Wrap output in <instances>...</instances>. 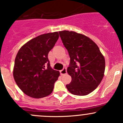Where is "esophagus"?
<instances>
[{"instance_id":"obj_1","label":"esophagus","mask_w":123,"mask_h":123,"mask_svg":"<svg viewBox=\"0 0 123 123\" xmlns=\"http://www.w3.org/2000/svg\"><path fill=\"white\" fill-rule=\"evenodd\" d=\"M67 69L65 68H64L63 69L61 70L60 71V74L61 75H65V74H67Z\"/></svg>"}]
</instances>
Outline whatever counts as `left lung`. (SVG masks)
I'll use <instances>...</instances> for the list:
<instances>
[{
    "mask_svg": "<svg viewBox=\"0 0 123 123\" xmlns=\"http://www.w3.org/2000/svg\"><path fill=\"white\" fill-rule=\"evenodd\" d=\"M70 57L67 72L72 78L67 89L75 95L85 96L99 85L104 76L105 59L99 47L87 36L75 31H59Z\"/></svg>",
    "mask_w": 123,
    "mask_h": 123,
    "instance_id": "8db88e82",
    "label": "left lung"
}]
</instances>
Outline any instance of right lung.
<instances>
[{
	"instance_id": "1",
	"label": "right lung",
	"mask_w": 123,
	"mask_h": 123,
	"mask_svg": "<svg viewBox=\"0 0 123 123\" xmlns=\"http://www.w3.org/2000/svg\"><path fill=\"white\" fill-rule=\"evenodd\" d=\"M59 38L58 32L40 35L24 44L17 52L13 77L23 92L33 98H42L53 91L59 72L50 67L48 58Z\"/></svg>"
}]
</instances>
